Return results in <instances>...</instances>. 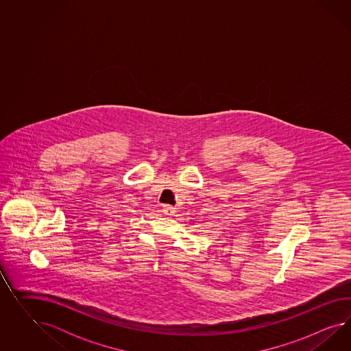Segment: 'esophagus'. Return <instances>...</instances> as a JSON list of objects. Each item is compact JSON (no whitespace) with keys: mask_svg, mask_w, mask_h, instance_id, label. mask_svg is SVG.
Here are the masks:
<instances>
[{"mask_svg":"<svg viewBox=\"0 0 351 351\" xmlns=\"http://www.w3.org/2000/svg\"><path fill=\"white\" fill-rule=\"evenodd\" d=\"M162 213H163V215H166V216H172V215L175 213V208H173L172 206L165 204V206L162 207Z\"/></svg>","mask_w":351,"mask_h":351,"instance_id":"1","label":"esophagus"}]
</instances>
